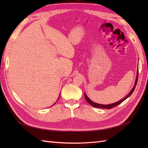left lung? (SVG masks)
Instances as JSON below:
<instances>
[{"label": "left lung", "instance_id": "1", "mask_svg": "<svg viewBox=\"0 0 148 148\" xmlns=\"http://www.w3.org/2000/svg\"><path fill=\"white\" fill-rule=\"evenodd\" d=\"M138 76H139V71H137V77H136V82H135V84H134V86L133 87V88L132 89V90L130 91V92L129 93H128V95H127L126 97H125L124 99H123L120 100H119V101H118V102H115V103H111V104H109V105H102V104H99V103H95V102H92V100H91L88 98V97H87V95H86L85 93H84V97H85V99H86V101H87L88 102L91 106H93V107H94V108H103V109H111V108H114V107H115V106H117L118 105H119V103H121L122 102H123L125 100H126V99L128 98V97H130V96L132 95V93H133V92H134V90H135V88H136V85H137V81H138Z\"/></svg>", "mask_w": 148, "mask_h": 148}]
</instances>
